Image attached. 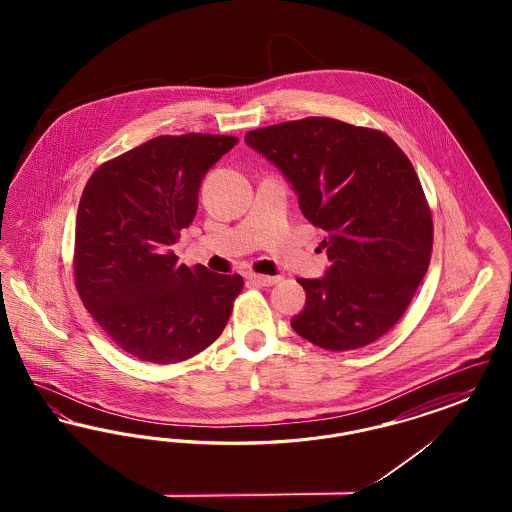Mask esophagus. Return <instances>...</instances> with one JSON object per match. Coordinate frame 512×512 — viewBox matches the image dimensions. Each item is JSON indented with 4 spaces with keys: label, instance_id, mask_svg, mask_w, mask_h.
Returning a JSON list of instances; mask_svg holds the SVG:
<instances>
[{
    "label": "esophagus",
    "instance_id": "34e87169",
    "mask_svg": "<svg viewBox=\"0 0 512 512\" xmlns=\"http://www.w3.org/2000/svg\"><path fill=\"white\" fill-rule=\"evenodd\" d=\"M247 278H249V282L259 284V286H274L280 282V276H265V274H255V272H251Z\"/></svg>",
    "mask_w": 512,
    "mask_h": 512
}]
</instances>
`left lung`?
<instances>
[{
  "label": "left lung",
  "instance_id": "8db88e82",
  "mask_svg": "<svg viewBox=\"0 0 512 512\" xmlns=\"http://www.w3.org/2000/svg\"><path fill=\"white\" fill-rule=\"evenodd\" d=\"M297 192L305 219L324 230V278L292 328L328 351L380 340L405 315L434 242L432 211L413 163L376 128L328 117L280 122L245 134Z\"/></svg>",
  "mask_w": 512,
  "mask_h": 512
}]
</instances>
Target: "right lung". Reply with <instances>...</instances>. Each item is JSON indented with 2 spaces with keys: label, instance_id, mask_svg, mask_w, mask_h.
Wrapping results in <instances>:
<instances>
[{
  "label": "right lung",
  "instance_id": "add662e5",
  "mask_svg": "<svg viewBox=\"0 0 512 512\" xmlns=\"http://www.w3.org/2000/svg\"><path fill=\"white\" fill-rule=\"evenodd\" d=\"M236 136H157L105 161L76 213V292L101 330L128 355L172 365L219 338L240 274L178 263L171 245L190 226L205 172Z\"/></svg>",
  "mask_w": 512,
  "mask_h": 512
}]
</instances>
